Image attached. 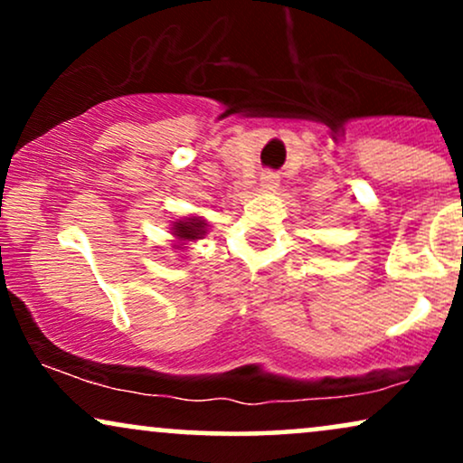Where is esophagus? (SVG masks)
Instances as JSON below:
<instances>
[{"label":"esophagus","instance_id":"esophagus-1","mask_svg":"<svg viewBox=\"0 0 463 463\" xmlns=\"http://www.w3.org/2000/svg\"><path fill=\"white\" fill-rule=\"evenodd\" d=\"M279 187V176L274 172H263L261 174V189L263 191H274Z\"/></svg>","mask_w":463,"mask_h":463}]
</instances>
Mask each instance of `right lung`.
Listing matches in <instances>:
<instances>
[{"label":"right lung","mask_w":463,"mask_h":463,"mask_svg":"<svg viewBox=\"0 0 463 463\" xmlns=\"http://www.w3.org/2000/svg\"><path fill=\"white\" fill-rule=\"evenodd\" d=\"M172 232L180 241H195L206 232V222L202 217H184V220L174 222Z\"/></svg>","instance_id":"add662e5"}]
</instances>
